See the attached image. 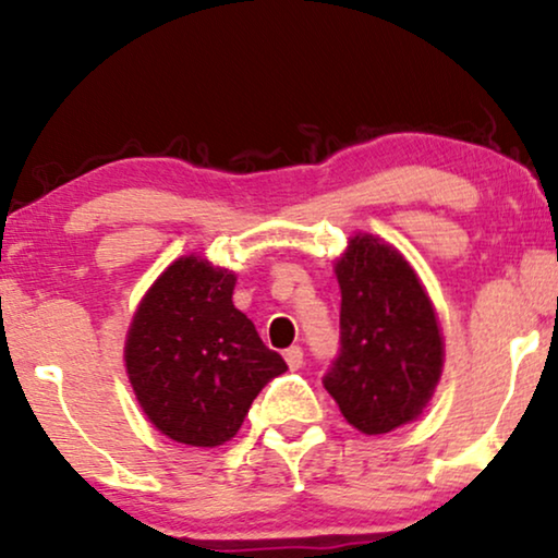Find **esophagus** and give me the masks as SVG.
<instances>
[{"instance_id":"obj_1","label":"esophagus","mask_w":558,"mask_h":558,"mask_svg":"<svg viewBox=\"0 0 558 558\" xmlns=\"http://www.w3.org/2000/svg\"><path fill=\"white\" fill-rule=\"evenodd\" d=\"M286 362H288V367L291 369H299L301 365H303V349L301 347H291V349H286Z\"/></svg>"}]
</instances>
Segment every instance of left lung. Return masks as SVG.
<instances>
[{"label": "left lung", "mask_w": 558, "mask_h": 558, "mask_svg": "<svg viewBox=\"0 0 558 558\" xmlns=\"http://www.w3.org/2000/svg\"><path fill=\"white\" fill-rule=\"evenodd\" d=\"M339 352L324 388L362 434L418 418L441 377L444 344L426 291L398 250L356 234L337 263Z\"/></svg>", "instance_id": "8db88e82"}]
</instances>
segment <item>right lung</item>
I'll list each match as a JSON object with an SVG mask.
<instances>
[{"mask_svg": "<svg viewBox=\"0 0 558 558\" xmlns=\"http://www.w3.org/2000/svg\"><path fill=\"white\" fill-rule=\"evenodd\" d=\"M234 272L181 257L155 280L132 318L124 362L147 418L168 439L219 447L286 360L234 308Z\"/></svg>", "mask_w": 558, "mask_h": 558, "instance_id": "obj_1", "label": "right lung"}]
</instances>
